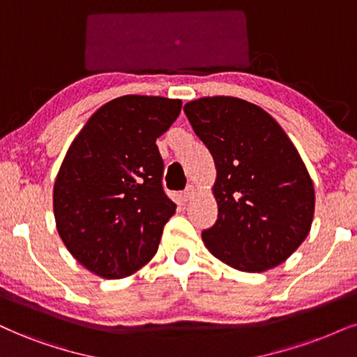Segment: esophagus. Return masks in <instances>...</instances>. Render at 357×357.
Returning a JSON list of instances; mask_svg holds the SVG:
<instances>
[{
    "instance_id": "esophagus-1",
    "label": "esophagus",
    "mask_w": 357,
    "mask_h": 357,
    "mask_svg": "<svg viewBox=\"0 0 357 357\" xmlns=\"http://www.w3.org/2000/svg\"><path fill=\"white\" fill-rule=\"evenodd\" d=\"M193 195H195V190H193V187H188L187 190H183L182 199H183V202H188V200L193 199Z\"/></svg>"
}]
</instances>
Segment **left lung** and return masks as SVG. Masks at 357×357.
<instances>
[{"label":"left lung","mask_w":357,"mask_h":357,"mask_svg":"<svg viewBox=\"0 0 357 357\" xmlns=\"http://www.w3.org/2000/svg\"><path fill=\"white\" fill-rule=\"evenodd\" d=\"M217 167L215 225L202 231L210 253L246 273L278 266L310 233L313 180L278 122L252 102L228 96L183 107Z\"/></svg>","instance_id":"8db88e82"}]
</instances>
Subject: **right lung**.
<instances>
[{
    "label": "right lung",
    "instance_id": "1",
    "mask_svg": "<svg viewBox=\"0 0 357 357\" xmlns=\"http://www.w3.org/2000/svg\"><path fill=\"white\" fill-rule=\"evenodd\" d=\"M182 100L122 96L92 114L66 153L54 183L61 240L87 270L107 280L152 259L177 205L162 187L155 140Z\"/></svg>",
    "mask_w": 357,
    "mask_h": 357
}]
</instances>
